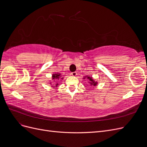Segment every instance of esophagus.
Returning a JSON list of instances; mask_svg holds the SVG:
<instances>
[{"label":"esophagus","mask_w":147,"mask_h":147,"mask_svg":"<svg viewBox=\"0 0 147 147\" xmlns=\"http://www.w3.org/2000/svg\"><path fill=\"white\" fill-rule=\"evenodd\" d=\"M71 75H72V76H74V77H76V76H77V72H72V73H71Z\"/></svg>","instance_id":"1"}]
</instances>
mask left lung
<instances>
[{
  "label": "left lung",
  "mask_w": 147,
  "mask_h": 147,
  "mask_svg": "<svg viewBox=\"0 0 147 147\" xmlns=\"http://www.w3.org/2000/svg\"><path fill=\"white\" fill-rule=\"evenodd\" d=\"M85 78H86V77H84L83 78V79H85ZM86 78H87V79L88 80H89V83H90V84H91V86H96L97 84V82H95L94 80L92 79V78L91 77H90V76H86Z\"/></svg>",
  "instance_id": "8db88e82"
}]
</instances>
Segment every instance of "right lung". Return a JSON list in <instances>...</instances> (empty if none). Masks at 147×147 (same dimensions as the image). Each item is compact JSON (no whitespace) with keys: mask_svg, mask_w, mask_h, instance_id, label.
I'll use <instances>...</instances> for the list:
<instances>
[{"mask_svg":"<svg viewBox=\"0 0 147 147\" xmlns=\"http://www.w3.org/2000/svg\"><path fill=\"white\" fill-rule=\"evenodd\" d=\"M61 77V74H59V73H56V74H53V75H52V80H56V79H57V80H59L60 78ZM61 79L63 80V78H61ZM51 83H50V84H51ZM57 85H58V83H57V84H56V85L55 86H53L54 87H57ZM53 87V88H54Z\"/></svg>","mask_w":147,"mask_h":147,"instance_id":"add662e5","label":"right lung"}]
</instances>
